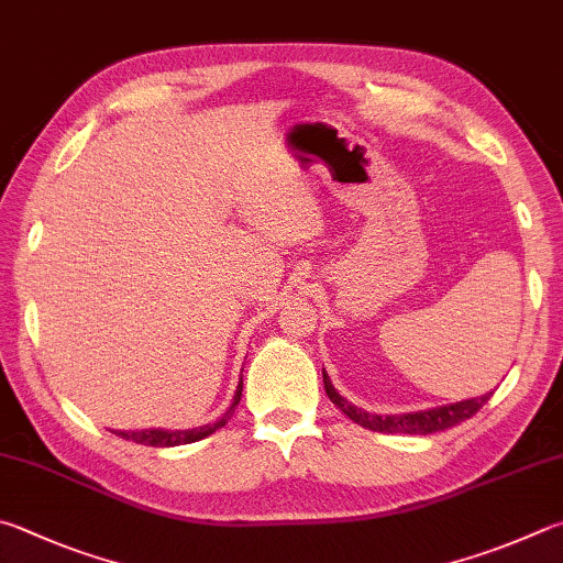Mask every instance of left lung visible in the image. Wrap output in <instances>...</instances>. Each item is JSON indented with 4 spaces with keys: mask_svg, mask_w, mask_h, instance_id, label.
I'll return each mask as SVG.
<instances>
[{
    "mask_svg": "<svg viewBox=\"0 0 563 563\" xmlns=\"http://www.w3.org/2000/svg\"><path fill=\"white\" fill-rule=\"evenodd\" d=\"M322 382H324V391L330 396V401L340 408L344 416H350L354 423H360L369 431H379V433H411V435H428V433H438L445 431V428L463 423L465 418L475 416L479 408H483L493 391L477 398H465V401H455V404H445V406H435V408H426V411H413V413H394V416H379V413H369L364 408L354 406L352 401L336 391L332 386L330 376L322 369Z\"/></svg>",
    "mask_w": 563,
    "mask_h": 563,
    "instance_id": "1",
    "label": "left lung"
}]
</instances>
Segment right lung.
<instances>
[{
  "mask_svg": "<svg viewBox=\"0 0 563 563\" xmlns=\"http://www.w3.org/2000/svg\"><path fill=\"white\" fill-rule=\"evenodd\" d=\"M241 391H243V382H239V388H236V394H233V401L227 408V413L217 418L213 423H207V426L189 428V431H165V428H145V431H112V433L125 438V441L140 443V445H152V448H172V445L197 443V441H201V438L217 433L219 428L229 423V418L233 416V411H236V406L241 401Z\"/></svg>",
  "mask_w": 563,
  "mask_h": 563,
  "instance_id": "add662e5",
  "label": "right lung"
}]
</instances>
